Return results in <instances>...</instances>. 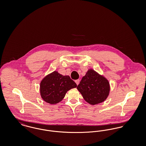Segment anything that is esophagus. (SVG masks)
<instances>
[{"mask_svg": "<svg viewBox=\"0 0 146 146\" xmlns=\"http://www.w3.org/2000/svg\"><path fill=\"white\" fill-rule=\"evenodd\" d=\"M79 82H80V80H79V79H77V80H76L75 81V82L76 83V85H77L79 84Z\"/></svg>", "mask_w": 146, "mask_h": 146, "instance_id": "34e87169", "label": "esophagus"}]
</instances>
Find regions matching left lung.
I'll return each instance as SVG.
<instances>
[{"label":"left lung","instance_id":"left-lung-1","mask_svg":"<svg viewBox=\"0 0 146 146\" xmlns=\"http://www.w3.org/2000/svg\"><path fill=\"white\" fill-rule=\"evenodd\" d=\"M77 89L87 102L95 105L106 100L109 95L110 86L106 78L91 69L83 77Z\"/></svg>","mask_w":146,"mask_h":146}]
</instances>
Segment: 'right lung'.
Masks as SVG:
<instances>
[{
    "mask_svg": "<svg viewBox=\"0 0 146 146\" xmlns=\"http://www.w3.org/2000/svg\"><path fill=\"white\" fill-rule=\"evenodd\" d=\"M76 86L70 76H62L54 71L44 78L40 82V95L46 102L56 104L62 100L68 91Z\"/></svg>",
    "mask_w": 146,
    "mask_h": 146,
    "instance_id": "1",
    "label": "right lung"
}]
</instances>
